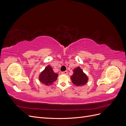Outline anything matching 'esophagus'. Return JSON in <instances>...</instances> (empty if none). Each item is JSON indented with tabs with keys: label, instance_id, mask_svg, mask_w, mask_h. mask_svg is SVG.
Instances as JSON below:
<instances>
[{
	"label": "esophagus",
	"instance_id": "esophagus-1",
	"mask_svg": "<svg viewBox=\"0 0 126 126\" xmlns=\"http://www.w3.org/2000/svg\"><path fill=\"white\" fill-rule=\"evenodd\" d=\"M62 74H64V75H67L68 74V71H64L62 72Z\"/></svg>",
	"mask_w": 126,
	"mask_h": 126
}]
</instances>
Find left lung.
I'll use <instances>...</instances> for the list:
<instances>
[{"label": "left lung", "instance_id": "obj_1", "mask_svg": "<svg viewBox=\"0 0 126 126\" xmlns=\"http://www.w3.org/2000/svg\"><path fill=\"white\" fill-rule=\"evenodd\" d=\"M72 82L77 86L85 85L88 81V77L79 67L74 70V74L71 76Z\"/></svg>", "mask_w": 126, "mask_h": 126}]
</instances>
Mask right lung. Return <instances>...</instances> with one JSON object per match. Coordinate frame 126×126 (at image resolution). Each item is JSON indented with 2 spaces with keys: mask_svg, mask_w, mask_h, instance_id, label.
Instances as JSON below:
<instances>
[{
  "mask_svg": "<svg viewBox=\"0 0 126 126\" xmlns=\"http://www.w3.org/2000/svg\"><path fill=\"white\" fill-rule=\"evenodd\" d=\"M57 77L58 74L55 73L50 66H48L40 75L39 80L42 83L48 86L55 81Z\"/></svg>",
  "mask_w": 126,
  "mask_h": 126,
  "instance_id": "obj_1",
  "label": "right lung"
}]
</instances>
